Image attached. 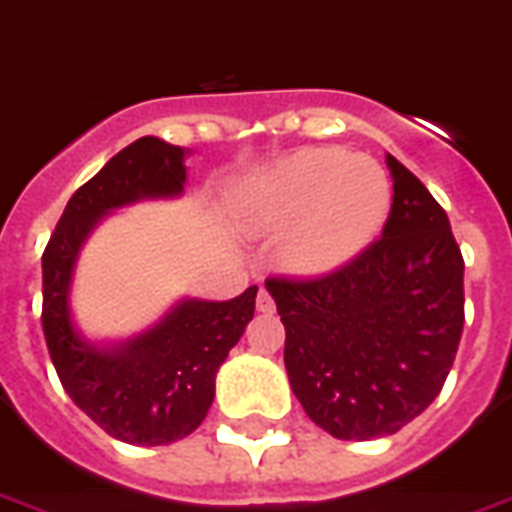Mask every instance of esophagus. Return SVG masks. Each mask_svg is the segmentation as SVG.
<instances>
[{
  "label": "esophagus",
  "mask_w": 512,
  "mask_h": 512,
  "mask_svg": "<svg viewBox=\"0 0 512 512\" xmlns=\"http://www.w3.org/2000/svg\"><path fill=\"white\" fill-rule=\"evenodd\" d=\"M255 307H257V313L270 315L273 310H276V302H273V297H270L265 289H260V292H257V299H255Z\"/></svg>",
  "instance_id": "esophagus-1"
}]
</instances>
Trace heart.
<instances>
[{
  "instance_id": "b5f03b06",
  "label": "heart",
  "mask_w": 512,
  "mask_h": 512,
  "mask_svg": "<svg viewBox=\"0 0 512 512\" xmlns=\"http://www.w3.org/2000/svg\"><path fill=\"white\" fill-rule=\"evenodd\" d=\"M392 184L371 157L344 149H305L265 181L252 218L257 226L289 228L286 260L323 273L344 265L384 226Z\"/></svg>"
}]
</instances>
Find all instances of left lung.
Listing matches in <instances>:
<instances>
[{"label": "left lung", "instance_id": "obj_1", "mask_svg": "<svg viewBox=\"0 0 512 512\" xmlns=\"http://www.w3.org/2000/svg\"><path fill=\"white\" fill-rule=\"evenodd\" d=\"M392 213L355 260L323 276H270L289 384L336 439L397 434L442 392L465 321L450 218L392 155Z\"/></svg>", "mask_w": 512, "mask_h": 512}]
</instances>
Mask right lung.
<instances>
[{
	"mask_svg": "<svg viewBox=\"0 0 512 512\" xmlns=\"http://www.w3.org/2000/svg\"><path fill=\"white\" fill-rule=\"evenodd\" d=\"M186 149L141 136L70 197L44 255L41 326L70 400L99 429L139 447L178 442L205 421L215 373L255 315L257 286L228 302L181 299L157 326L120 344L89 342L70 315L78 252L110 210L139 199L178 197Z\"/></svg>",
	"mask_w": 512,
	"mask_h": 512,
	"instance_id": "obj_1",
	"label": "right lung"
}]
</instances>
